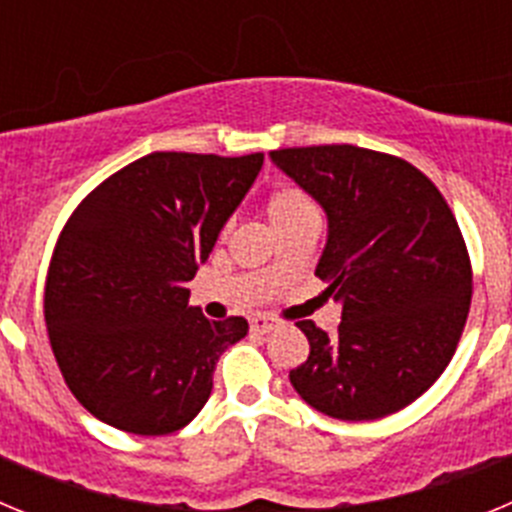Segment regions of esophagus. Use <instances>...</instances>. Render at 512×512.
I'll use <instances>...</instances> for the list:
<instances>
[{"mask_svg": "<svg viewBox=\"0 0 512 512\" xmlns=\"http://www.w3.org/2000/svg\"><path fill=\"white\" fill-rule=\"evenodd\" d=\"M274 320L271 318H264V315H256V318H251V330L253 333H269V330H274Z\"/></svg>", "mask_w": 512, "mask_h": 512, "instance_id": "esophagus-1", "label": "esophagus"}]
</instances>
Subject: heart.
Instances as JSON below:
<instances>
[{"label": "heart", "mask_w": 512, "mask_h": 512, "mask_svg": "<svg viewBox=\"0 0 512 512\" xmlns=\"http://www.w3.org/2000/svg\"><path fill=\"white\" fill-rule=\"evenodd\" d=\"M266 212H269L271 223L277 225L279 233L292 225L307 223V220H318V205L310 194L297 184H287L269 194L266 200Z\"/></svg>", "instance_id": "obj_1"}]
</instances>
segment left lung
Masks as SVG:
<instances>
[{"label": "left lung", "instance_id": "obj_1", "mask_svg": "<svg viewBox=\"0 0 512 512\" xmlns=\"http://www.w3.org/2000/svg\"><path fill=\"white\" fill-rule=\"evenodd\" d=\"M328 212L315 269L343 305L336 336L300 320L310 356L297 395L338 420H374L418 400L454 356L472 305V261L449 202L405 158L359 146L271 151Z\"/></svg>", "mask_w": 512, "mask_h": 512}]
</instances>
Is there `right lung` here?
Returning <instances> with one entry per match:
<instances>
[{"label":"right lung","instance_id":"right-lung-1","mask_svg":"<svg viewBox=\"0 0 512 512\" xmlns=\"http://www.w3.org/2000/svg\"><path fill=\"white\" fill-rule=\"evenodd\" d=\"M264 153L156 151L76 205L53 248L43 312L71 395L102 423L166 436L200 413L241 315L189 307L197 266L259 176Z\"/></svg>","mask_w":512,"mask_h":512}]
</instances>
